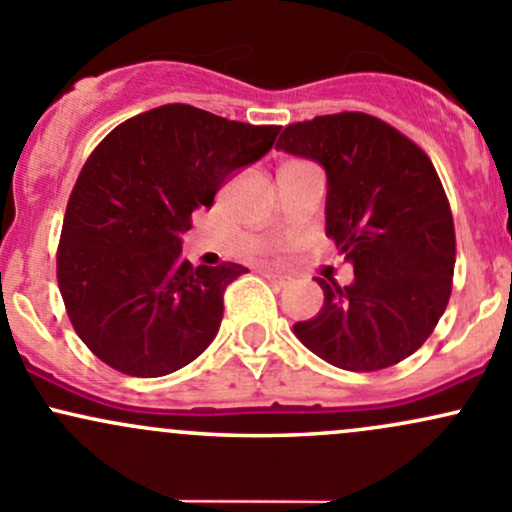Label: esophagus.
<instances>
[{"label": "esophagus", "instance_id": "34e87169", "mask_svg": "<svg viewBox=\"0 0 512 512\" xmlns=\"http://www.w3.org/2000/svg\"><path fill=\"white\" fill-rule=\"evenodd\" d=\"M263 278H266L271 285H276V288H285V285L290 283L288 276H283V273H276V271H263Z\"/></svg>", "mask_w": 512, "mask_h": 512}]
</instances>
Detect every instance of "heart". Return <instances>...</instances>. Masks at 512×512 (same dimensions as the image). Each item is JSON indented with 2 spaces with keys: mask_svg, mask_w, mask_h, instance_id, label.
<instances>
[{
  "mask_svg": "<svg viewBox=\"0 0 512 512\" xmlns=\"http://www.w3.org/2000/svg\"><path fill=\"white\" fill-rule=\"evenodd\" d=\"M268 251H273V254H276V251H278V246H271V249H268Z\"/></svg>",
  "mask_w": 512,
  "mask_h": 512,
  "instance_id": "heart-1",
  "label": "heart"
}]
</instances>
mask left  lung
Wrapping results in <instances>:
<instances>
[{"instance_id":"obj_1","label":"left lung","mask_w":512,"mask_h":512,"mask_svg":"<svg viewBox=\"0 0 512 512\" xmlns=\"http://www.w3.org/2000/svg\"><path fill=\"white\" fill-rule=\"evenodd\" d=\"M276 148L327 173V236L354 266L349 285L320 283L324 302L293 324L312 354L344 371H378L415 354L447 310L454 219L420 146L364 112L285 126Z\"/></svg>"}]
</instances>
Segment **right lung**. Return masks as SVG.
Wrapping results in <instances>:
<instances>
[{"mask_svg":"<svg viewBox=\"0 0 512 512\" xmlns=\"http://www.w3.org/2000/svg\"><path fill=\"white\" fill-rule=\"evenodd\" d=\"M280 126L163 104L104 136L82 168L58 246V285L87 349L126 376L158 378L217 337L239 263L192 266L183 234L197 207L271 151Z\"/></svg>","mask_w":512,"mask_h":512,"instance_id":"obj_1","label":"right lung"}]
</instances>
